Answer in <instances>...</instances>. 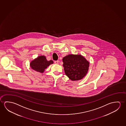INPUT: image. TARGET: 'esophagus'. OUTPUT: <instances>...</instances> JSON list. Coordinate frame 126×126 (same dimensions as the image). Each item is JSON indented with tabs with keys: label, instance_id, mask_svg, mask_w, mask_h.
<instances>
[{
	"label": "esophagus",
	"instance_id": "34e87169",
	"mask_svg": "<svg viewBox=\"0 0 126 126\" xmlns=\"http://www.w3.org/2000/svg\"><path fill=\"white\" fill-rule=\"evenodd\" d=\"M54 63H55V64H58V63H59V61H58V60H57V61H55L54 62Z\"/></svg>",
	"mask_w": 126,
	"mask_h": 126
}]
</instances>
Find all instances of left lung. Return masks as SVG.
<instances>
[{"mask_svg": "<svg viewBox=\"0 0 126 126\" xmlns=\"http://www.w3.org/2000/svg\"><path fill=\"white\" fill-rule=\"evenodd\" d=\"M66 75L73 81L81 80L87 74L89 63L81 55L70 54L63 59Z\"/></svg>", "mask_w": 126, "mask_h": 126, "instance_id": "1", "label": "left lung"}]
</instances>
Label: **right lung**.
I'll return each instance as SVG.
<instances>
[{
    "label": "right lung",
    "instance_id": "1",
    "mask_svg": "<svg viewBox=\"0 0 126 126\" xmlns=\"http://www.w3.org/2000/svg\"><path fill=\"white\" fill-rule=\"evenodd\" d=\"M53 63V62L52 60L48 61L46 60V56H40L32 61L30 63V65L33 70L42 73L48 66Z\"/></svg>",
    "mask_w": 126,
    "mask_h": 126
}]
</instances>
